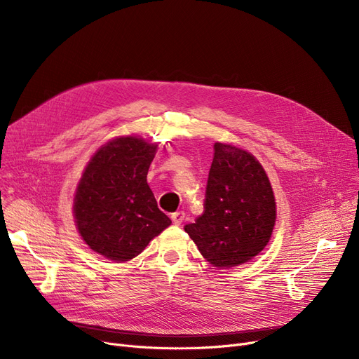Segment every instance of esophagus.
Returning <instances> with one entry per match:
<instances>
[{
	"instance_id": "obj_1",
	"label": "esophagus",
	"mask_w": 359,
	"mask_h": 359,
	"mask_svg": "<svg viewBox=\"0 0 359 359\" xmlns=\"http://www.w3.org/2000/svg\"><path fill=\"white\" fill-rule=\"evenodd\" d=\"M172 219H173V222H175L176 225H180V224L183 222V219H184V212H183V211L173 212V214H172Z\"/></svg>"
}]
</instances>
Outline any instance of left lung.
Here are the masks:
<instances>
[{
	"instance_id": "obj_1",
	"label": "left lung",
	"mask_w": 359,
	"mask_h": 359,
	"mask_svg": "<svg viewBox=\"0 0 359 359\" xmlns=\"http://www.w3.org/2000/svg\"><path fill=\"white\" fill-rule=\"evenodd\" d=\"M276 218L269 179L241 148L214 144L203 212L184 231L217 268L249 262L268 244Z\"/></svg>"
}]
</instances>
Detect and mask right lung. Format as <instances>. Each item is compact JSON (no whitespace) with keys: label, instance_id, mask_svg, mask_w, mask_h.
I'll use <instances>...</instances> for the list:
<instances>
[{"label":"right lung","instance_id":"right-lung-1","mask_svg":"<svg viewBox=\"0 0 359 359\" xmlns=\"http://www.w3.org/2000/svg\"><path fill=\"white\" fill-rule=\"evenodd\" d=\"M156 148L135 137L111 140L81 176L74 202L77 229L94 252L110 260L138 256L172 224L147 183Z\"/></svg>","mask_w":359,"mask_h":359}]
</instances>
